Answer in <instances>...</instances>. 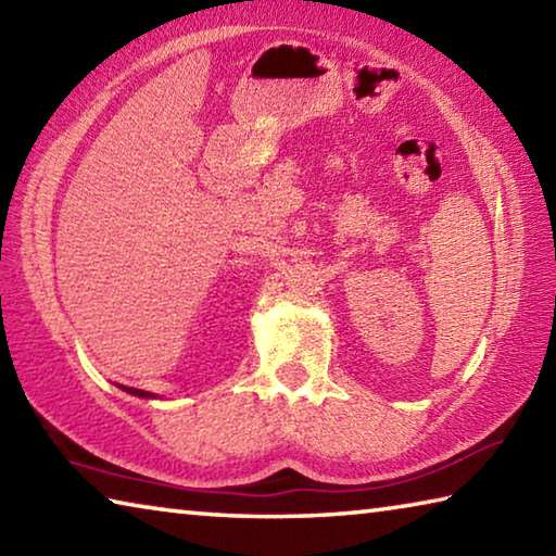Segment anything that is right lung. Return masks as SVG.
Wrapping results in <instances>:
<instances>
[{"label": "right lung", "mask_w": 556, "mask_h": 556, "mask_svg": "<svg viewBox=\"0 0 556 556\" xmlns=\"http://www.w3.org/2000/svg\"><path fill=\"white\" fill-rule=\"evenodd\" d=\"M125 392L135 394V397H147V400H152V397H154L152 392H144V390H137V388H125Z\"/></svg>", "instance_id": "right-lung-1"}]
</instances>
